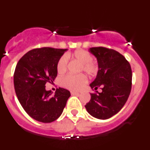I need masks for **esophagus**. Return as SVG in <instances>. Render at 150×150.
<instances>
[{"label":"esophagus","instance_id":"34e87169","mask_svg":"<svg viewBox=\"0 0 150 150\" xmlns=\"http://www.w3.org/2000/svg\"><path fill=\"white\" fill-rule=\"evenodd\" d=\"M71 94L72 95H79V92H77V91H71Z\"/></svg>","mask_w":150,"mask_h":150}]
</instances>
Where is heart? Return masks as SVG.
<instances>
[{"instance_id":"obj_1","label":"heart","mask_w":150,"mask_h":150,"mask_svg":"<svg viewBox=\"0 0 150 150\" xmlns=\"http://www.w3.org/2000/svg\"><path fill=\"white\" fill-rule=\"evenodd\" d=\"M68 57H72L74 59L77 60L81 63V70L88 74V75H94L97 72L98 67L97 65L92 62V55L86 50H76L72 54H67V55H63L57 64V70L58 72L62 74L65 71L67 68ZM61 85L71 90H77L81 88L85 83H86V79L83 74L79 75H73L67 74L60 80Z\"/></svg>"}]
</instances>
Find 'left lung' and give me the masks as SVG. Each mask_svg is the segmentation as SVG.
<instances>
[{"instance_id": "left-lung-1", "label": "left lung", "mask_w": 150, "mask_h": 150, "mask_svg": "<svg viewBox=\"0 0 150 150\" xmlns=\"http://www.w3.org/2000/svg\"><path fill=\"white\" fill-rule=\"evenodd\" d=\"M89 52L98 64L96 78L90 84L96 93L86 107L87 112L99 120H107L120 112L126 103L132 89L131 65L117 51L105 47H92ZM100 88L102 91L96 89Z\"/></svg>"}]
</instances>
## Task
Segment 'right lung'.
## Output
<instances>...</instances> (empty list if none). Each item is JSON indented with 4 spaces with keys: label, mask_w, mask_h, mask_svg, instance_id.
Segmentation results:
<instances>
[{
    "label": "right lung",
    "mask_w": 150,
    "mask_h": 150,
    "mask_svg": "<svg viewBox=\"0 0 150 150\" xmlns=\"http://www.w3.org/2000/svg\"><path fill=\"white\" fill-rule=\"evenodd\" d=\"M67 50L50 47L34 49L17 63L13 76L16 94L25 111L37 121L49 123L56 120L71 96L65 88H57L53 95L45 86L56 78L57 64Z\"/></svg>",
    "instance_id": "obj_1"
}]
</instances>
